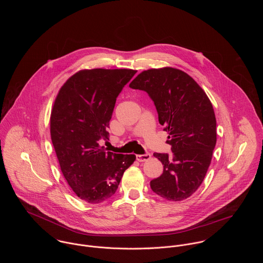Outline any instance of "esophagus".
Listing matches in <instances>:
<instances>
[{
	"label": "esophagus",
	"mask_w": 263,
	"mask_h": 263,
	"mask_svg": "<svg viewBox=\"0 0 263 263\" xmlns=\"http://www.w3.org/2000/svg\"><path fill=\"white\" fill-rule=\"evenodd\" d=\"M151 158L150 153H146L144 155H137V160L139 162H145V161H148Z\"/></svg>",
	"instance_id": "1"
}]
</instances>
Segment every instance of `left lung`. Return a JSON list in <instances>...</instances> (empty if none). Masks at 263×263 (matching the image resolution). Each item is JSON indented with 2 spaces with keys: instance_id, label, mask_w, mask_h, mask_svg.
I'll return each mask as SVG.
<instances>
[{
  "instance_id": "8db88e82",
  "label": "left lung",
  "mask_w": 263,
  "mask_h": 263,
  "mask_svg": "<svg viewBox=\"0 0 263 263\" xmlns=\"http://www.w3.org/2000/svg\"><path fill=\"white\" fill-rule=\"evenodd\" d=\"M129 87L149 94L169 135L166 143L172 155L154 153L164 169L151 181V188L167 200H183L200 186L212 161L217 143L213 105L190 76L174 68L144 71Z\"/></svg>"
}]
</instances>
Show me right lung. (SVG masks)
<instances>
[{
    "label": "right lung",
    "mask_w": 263,
    "mask_h": 263,
    "mask_svg": "<svg viewBox=\"0 0 263 263\" xmlns=\"http://www.w3.org/2000/svg\"><path fill=\"white\" fill-rule=\"evenodd\" d=\"M137 71L83 70L63 85L50 114V137L62 173L81 199L100 203L115 193L135 155L108 152L116 98Z\"/></svg>",
    "instance_id": "add662e5"
}]
</instances>
